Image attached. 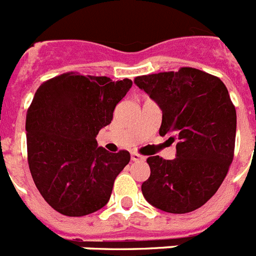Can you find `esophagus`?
<instances>
[{
  "label": "esophagus",
  "mask_w": 256,
  "mask_h": 256,
  "mask_svg": "<svg viewBox=\"0 0 256 256\" xmlns=\"http://www.w3.org/2000/svg\"><path fill=\"white\" fill-rule=\"evenodd\" d=\"M130 158H132L133 162H138V160H144V159H145V156H142V155L138 154V152H133L132 154H130Z\"/></svg>",
  "instance_id": "34e87169"
}]
</instances>
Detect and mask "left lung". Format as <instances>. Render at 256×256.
Here are the masks:
<instances>
[{
	"label": "left lung",
	"instance_id": "1",
	"mask_svg": "<svg viewBox=\"0 0 256 256\" xmlns=\"http://www.w3.org/2000/svg\"><path fill=\"white\" fill-rule=\"evenodd\" d=\"M134 82L160 107L159 134L178 141L172 160L146 159L144 196L166 212H192L218 192L233 160L237 115L228 89L193 67L137 76Z\"/></svg>",
	"mask_w": 256,
	"mask_h": 256
}]
</instances>
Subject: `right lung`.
<instances>
[{
    "instance_id": "1",
    "label": "right lung",
    "mask_w": 256,
    "mask_h": 256,
    "mask_svg": "<svg viewBox=\"0 0 256 256\" xmlns=\"http://www.w3.org/2000/svg\"><path fill=\"white\" fill-rule=\"evenodd\" d=\"M130 86V78L66 72L34 93L26 118L28 166L44 200L62 215L78 218L102 208L130 163L126 150L108 152L96 137Z\"/></svg>"
}]
</instances>
